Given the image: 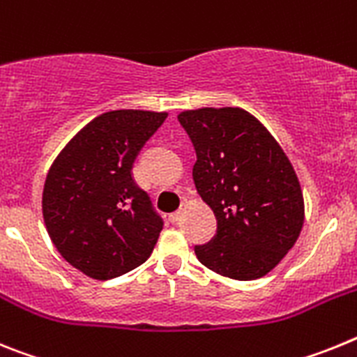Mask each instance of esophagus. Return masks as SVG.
Listing matches in <instances>:
<instances>
[{
  "label": "esophagus",
  "mask_w": 357,
  "mask_h": 357,
  "mask_svg": "<svg viewBox=\"0 0 357 357\" xmlns=\"http://www.w3.org/2000/svg\"><path fill=\"white\" fill-rule=\"evenodd\" d=\"M182 206H184V204H182ZM181 216H182V209L175 211V213L169 214V222H172V223H176V222H178V220H181Z\"/></svg>",
  "instance_id": "1"
}]
</instances>
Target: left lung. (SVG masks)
<instances>
[{
  "label": "left lung",
  "mask_w": 357,
  "mask_h": 357,
  "mask_svg": "<svg viewBox=\"0 0 357 357\" xmlns=\"http://www.w3.org/2000/svg\"><path fill=\"white\" fill-rule=\"evenodd\" d=\"M178 121L197 151V191L218 222L214 238L195 247L198 261L229 279L266 275L304 225L291 162L273 135L238 107L185 110Z\"/></svg>",
  "instance_id": "left-lung-1"
}]
</instances>
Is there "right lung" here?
I'll list each match as a JSON object with an SVG mask.
<instances>
[{"mask_svg": "<svg viewBox=\"0 0 357 357\" xmlns=\"http://www.w3.org/2000/svg\"><path fill=\"white\" fill-rule=\"evenodd\" d=\"M166 112L110 110L85 125L59 153L43 191L53 245L71 266L98 280L150 257L164 222L132 168Z\"/></svg>", "mask_w": 357, "mask_h": 357, "instance_id": "obj_1", "label": "right lung"}]
</instances>
